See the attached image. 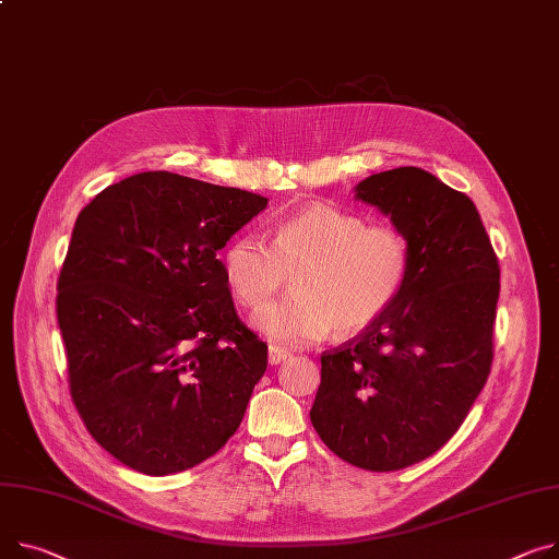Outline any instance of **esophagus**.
Here are the masks:
<instances>
[{"instance_id": "esophagus-1", "label": "esophagus", "mask_w": 559, "mask_h": 559, "mask_svg": "<svg viewBox=\"0 0 559 559\" xmlns=\"http://www.w3.org/2000/svg\"><path fill=\"white\" fill-rule=\"evenodd\" d=\"M292 353L287 348H281V346H270V364H281L285 359H289Z\"/></svg>"}]
</instances>
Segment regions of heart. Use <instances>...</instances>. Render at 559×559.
<instances>
[{
  "mask_svg": "<svg viewBox=\"0 0 559 559\" xmlns=\"http://www.w3.org/2000/svg\"><path fill=\"white\" fill-rule=\"evenodd\" d=\"M412 242L389 222L328 204H312L281 219L272 240L255 231L236 236L222 255L238 301L265 308L294 274L289 299L255 317L272 342L301 346L337 325L355 334L382 319L412 274Z\"/></svg>",
  "mask_w": 559,
  "mask_h": 559,
  "instance_id": "1",
  "label": "heart"
}]
</instances>
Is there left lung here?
I'll list each match as a JSON object with an SVG mask.
<instances>
[{
	"instance_id": "left-lung-1",
	"label": "left lung",
	"mask_w": 559,
	"mask_h": 559,
	"mask_svg": "<svg viewBox=\"0 0 559 559\" xmlns=\"http://www.w3.org/2000/svg\"><path fill=\"white\" fill-rule=\"evenodd\" d=\"M357 198L406 234L412 274L382 319L321 353L310 420L342 461L395 472L436 454L486 386L501 270L474 202L431 173L370 175Z\"/></svg>"
}]
</instances>
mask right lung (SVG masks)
<instances>
[{"mask_svg":"<svg viewBox=\"0 0 559 559\" xmlns=\"http://www.w3.org/2000/svg\"><path fill=\"white\" fill-rule=\"evenodd\" d=\"M267 198L153 170L79 215L56 312L71 402L123 465L166 476L225 448L267 368L217 251Z\"/></svg>","mask_w":559,"mask_h":559,"instance_id":"right-lung-1","label":"right lung"}]
</instances>
